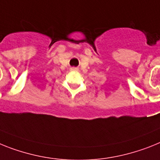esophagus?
Instances as JSON below:
<instances>
[{
  "mask_svg": "<svg viewBox=\"0 0 160 160\" xmlns=\"http://www.w3.org/2000/svg\"><path fill=\"white\" fill-rule=\"evenodd\" d=\"M71 70H72V71H77L78 68H74V67H73V68H71Z\"/></svg>",
  "mask_w": 160,
  "mask_h": 160,
  "instance_id": "34e87169",
  "label": "esophagus"
}]
</instances>
